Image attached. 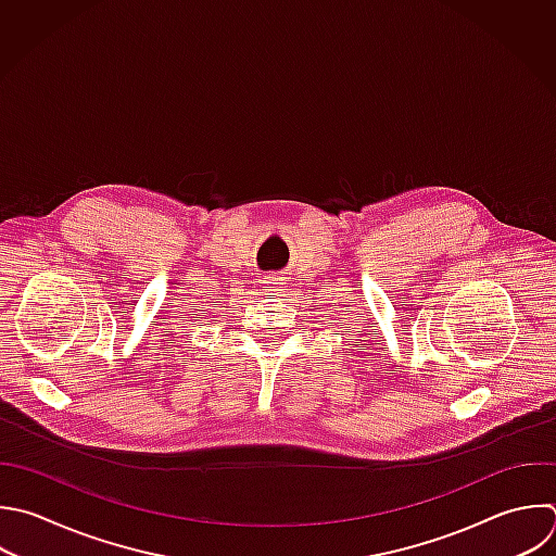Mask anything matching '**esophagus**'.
<instances>
[{
  "mask_svg": "<svg viewBox=\"0 0 556 556\" xmlns=\"http://www.w3.org/2000/svg\"><path fill=\"white\" fill-rule=\"evenodd\" d=\"M265 285H267V289L274 291V293L285 291V278H280V276H267V278H265Z\"/></svg>",
  "mask_w": 556,
  "mask_h": 556,
  "instance_id": "esophagus-1",
  "label": "esophagus"
}]
</instances>
